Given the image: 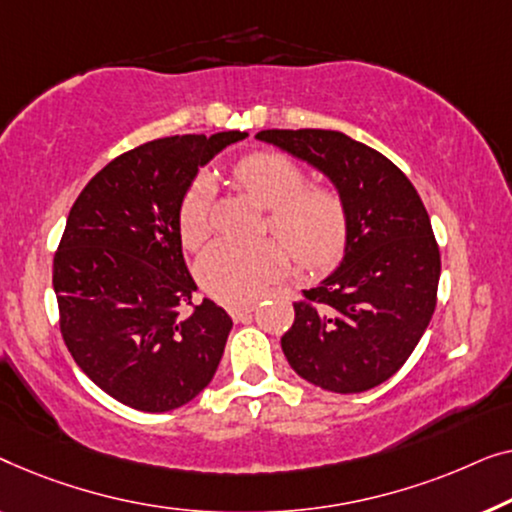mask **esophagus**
Segmentation results:
<instances>
[{
	"label": "esophagus",
	"mask_w": 512,
	"mask_h": 512,
	"mask_svg": "<svg viewBox=\"0 0 512 512\" xmlns=\"http://www.w3.org/2000/svg\"><path fill=\"white\" fill-rule=\"evenodd\" d=\"M253 311H255V304H234V306H229V315H232L236 322L243 320L248 313H253Z\"/></svg>",
	"instance_id": "34e87169"
}]
</instances>
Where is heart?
<instances>
[{
    "label": "heart",
    "mask_w": 512,
    "mask_h": 512,
    "mask_svg": "<svg viewBox=\"0 0 512 512\" xmlns=\"http://www.w3.org/2000/svg\"><path fill=\"white\" fill-rule=\"evenodd\" d=\"M236 181L269 211V229L291 246L301 266L318 269L343 253L348 239V211L331 187H306L297 164L280 153H253L236 164ZM211 181L199 176L181 201V234L197 246L208 234ZM287 245V246H288ZM286 246V247H287ZM284 243L218 241L199 259V280L208 294L227 304L255 299L271 280L290 269L292 254Z\"/></svg>",
    "instance_id": "1"
}]
</instances>
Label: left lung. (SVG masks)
Here are the masks:
<instances>
[{
	"label": "left lung",
	"instance_id": "8db88e82",
	"mask_svg": "<svg viewBox=\"0 0 512 512\" xmlns=\"http://www.w3.org/2000/svg\"><path fill=\"white\" fill-rule=\"evenodd\" d=\"M255 139L325 174L348 211L343 259L294 304L280 338L308 383L357 394L385 383L420 343L436 308L441 253L406 174L331 129H264Z\"/></svg>",
	"mask_w": 512,
	"mask_h": 512
}]
</instances>
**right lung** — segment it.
Returning <instances> with one entry per match:
<instances>
[{
	"mask_svg": "<svg viewBox=\"0 0 512 512\" xmlns=\"http://www.w3.org/2000/svg\"><path fill=\"white\" fill-rule=\"evenodd\" d=\"M246 132L167 136L115 157L71 206L53 259L64 343L92 383L129 408L192 401L218 369L232 318L183 259L181 201L199 167Z\"/></svg>",
	"mask_w": 512,
	"mask_h": 512,
	"instance_id": "add662e5",
	"label": "right lung"
}]
</instances>
